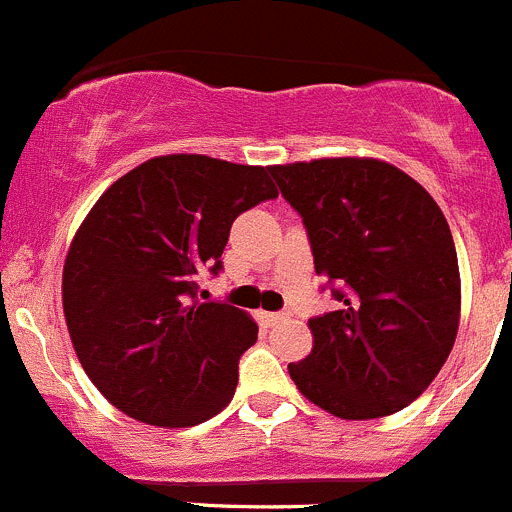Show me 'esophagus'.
<instances>
[{"label":"esophagus","mask_w":512,"mask_h":512,"mask_svg":"<svg viewBox=\"0 0 512 512\" xmlns=\"http://www.w3.org/2000/svg\"><path fill=\"white\" fill-rule=\"evenodd\" d=\"M264 319L269 321V324H281V321L289 319V314H284V311H274V314H264Z\"/></svg>","instance_id":"esophagus-1"}]
</instances>
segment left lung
Wrapping results in <instances>:
<instances>
[{
  "mask_svg": "<svg viewBox=\"0 0 512 512\" xmlns=\"http://www.w3.org/2000/svg\"><path fill=\"white\" fill-rule=\"evenodd\" d=\"M304 218L316 274L337 311L309 319L314 349L289 374L342 420H374L415 402L452 352L460 269L435 198L377 158L271 165Z\"/></svg>",
  "mask_w": 512,
  "mask_h": 512,
  "instance_id": "left-lung-1",
  "label": "left lung"
}]
</instances>
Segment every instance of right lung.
<instances>
[{
    "label": "right lung",
    "instance_id": "add662e5",
    "mask_svg": "<svg viewBox=\"0 0 512 512\" xmlns=\"http://www.w3.org/2000/svg\"><path fill=\"white\" fill-rule=\"evenodd\" d=\"M276 196L269 168L188 153L145 160L102 193L67 251L62 309L110 405L145 425L193 427L231 402L259 326L196 301V279L221 271L231 223Z\"/></svg>",
    "mask_w": 512,
    "mask_h": 512
}]
</instances>
